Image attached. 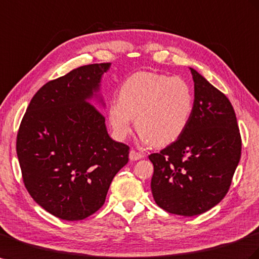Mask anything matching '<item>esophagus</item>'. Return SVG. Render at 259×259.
<instances>
[{"label": "esophagus", "instance_id": "obj_1", "mask_svg": "<svg viewBox=\"0 0 259 259\" xmlns=\"http://www.w3.org/2000/svg\"><path fill=\"white\" fill-rule=\"evenodd\" d=\"M144 156L142 155L141 152H137V151H135V150H131L130 151V159L132 160V161H136V160H139V159H142Z\"/></svg>", "mask_w": 259, "mask_h": 259}]
</instances>
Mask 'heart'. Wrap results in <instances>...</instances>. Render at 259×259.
<instances>
[{
  "label": "heart",
  "mask_w": 259,
  "mask_h": 259,
  "mask_svg": "<svg viewBox=\"0 0 259 259\" xmlns=\"http://www.w3.org/2000/svg\"><path fill=\"white\" fill-rule=\"evenodd\" d=\"M194 109V95L181 77L137 72L125 80L108 116L114 136L123 141L136 130L145 145H169L183 134Z\"/></svg>",
  "instance_id": "heart-1"
}]
</instances>
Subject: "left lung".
<instances>
[{"label":"left lung","mask_w":259,"mask_h":259,"mask_svg":"<svg viewBox=\"0 0 259 259\" xmlns=\"http://www.w3.org/2000/svg\"><path fill=\"white\" fill-rule=\"evenodd\" d=\"M194 109L177 142L151 153V192L165 211L192 217L223 199L240 162L242 142L231 102L190 67Z\"/></svg>","instance_id":"8db88e82"}]
</instances>
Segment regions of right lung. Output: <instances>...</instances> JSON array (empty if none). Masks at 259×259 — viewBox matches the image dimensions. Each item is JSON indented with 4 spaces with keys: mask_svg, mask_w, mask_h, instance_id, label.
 Instances as JSON below:
<instances>
[{
    "mask_svg": "<svg viewBox=\"0 0 259 259\" xmlns=\"http://www.w3.org/2000/svg\"><path fill=\"white\" fill-rule=\"evenodd\" d=\"M111 63L80 66L47 82L20 123L16 151L28 193L60 219L87 218L106 201L128 162L130 147L113 141L93 102L106 107L101 78Z\"/></svg>",
    "mask_w": 259,
    "mask_h": 259,
    "instance_id": "obj_1",
    "label": "right lung"
}]
</instances>
